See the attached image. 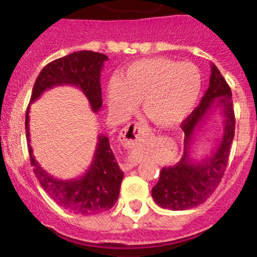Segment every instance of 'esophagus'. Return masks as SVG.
I'll return each instance as SVG.
<instances>
[{"instance_id":"obj_1","label":"esophagus","mask_w":257,"mask_h":257,"mask_svg":"<svg viewBox=\"0 0 257 257\" xmlns=\"http://www.w3.org/2000/svg\"><path fill=\"white\" fill-rule=\"evenodd\" d=\"M147 135H149V128L145 124H143V123H132V124L126 125L122 133L123 144L129 149H134V147L144 143ZM137 164V161L124 162V163L120 164V168L126 172V170H131Z\"/></svg>"}]
</instances>
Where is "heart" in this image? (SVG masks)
Wrapping results in <instances>:
<instances>
[{
    "instance_id": "heart-1",
    "label": "heart",
    "mask_w": 257,
    "mask_h": 257,
    "mask_svg": "<svg viewBox=\"0 0 257 257\" xmlns=\"http://www.w3.org/2000/svg\"><path fill=\"white\" fill-rule=\"evenodd\" d=\"M202 73L192 63H179L169 58L137 61L107 85V102L118 119L134 112L138 101L150 122L170 128L182 122L198 101Z\"/></svg>"
}]
</instances>
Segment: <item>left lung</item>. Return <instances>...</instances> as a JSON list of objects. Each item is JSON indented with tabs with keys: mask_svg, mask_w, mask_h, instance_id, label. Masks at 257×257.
Here are the masks:
<instances>
[{
	"mask_svg": "<svg viewBox=\"0 0 257 257\" xmlns=\"http://www.w3.org/2000/svg\"><path fill=\"white\" fill-rule=\"evenodd\" d=\"M217 108L224 116V134L220 144L205 160L193 161L190 158V146L194 132L205 121L211 111ZM234 128L231 88L220 70L211 64L209 88L200 104L181 123V129L185 133L184 155L174 167L162 169L158 182L152 188L153 200L161 208L170 210H186L204 203L216 190L225 173Z\"/></svg>",
	"mask_w": 257,
	"mask_h": 257,
	"instance_id": "obj_1",
	"label": "left lung"
}]
</instances>
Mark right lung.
<instances>
[{
  "mask_svg": "<svg viewBox=\"0 0 257 257\" xmlns=\"http://www.w3.org/2000/svg\"><path fill=\"white\" fill-rule=\"evenodd\" d=\"M107 57L101 53L79 51L57 59L43 67L32 88L30 104L37 100L43 91L58 85H75L84 93L93 112L101 108L100 72ZM28 106L25 116V132L30 163L40 181L41 187L61 208L81 215H93L108 210L118 199L123 172L114 158L108 138L99 135L98 145L89 169L84 175L72 180H59L41 168L32 155L29 132Z\"/></svg>",
  "mask_w": 257,
  "mask_h": 257,
  "instance_id": "right-lung-1",
  "label": "right lung"
}]
</instances>
